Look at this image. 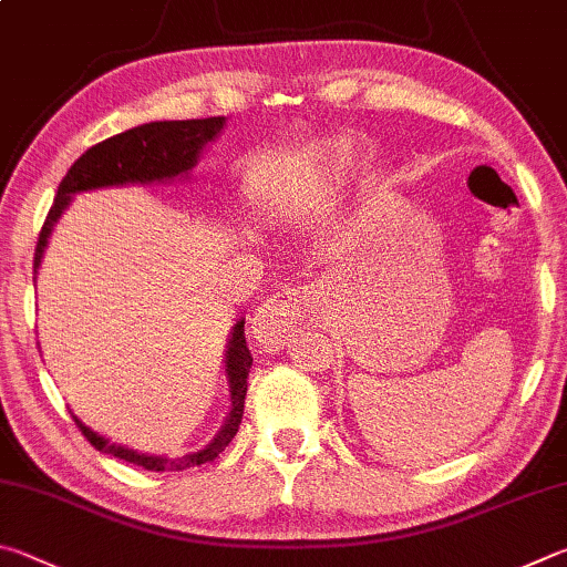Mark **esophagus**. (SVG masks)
<instances>
[{
	"label": "esophagus",
	"instance_id": "esophagus-1",
	"mask_svg": "<svg viewBox=\"0 0 567 567\" xmlns=\"http://www.w3.org/2000/svg\"><path fill=\"white\" fill-rule=\"evenodd\" d=\"M313 291L311 289H284L274 293L251 321V333L264 349H278L289 339L296 326H301L311 311Z\"/></svg>",
	"mask_w": 567,
	"mask_h": 567
}]
</instances>
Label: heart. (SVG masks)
I'll list each match as a JSON object with an SVG mask.
<instances>
[{
	"label": "heart",
	"mask_w": 567,
	"mask_h": 567,
	"mask_svg": "<svg viewBox=\"0 0 567 567\" xmlns=\"http://www.w3.org/2000/svg\"><path fill=\"white\" fill-rule=\"evenodd\" d=\"M331 162L336 168H343L346 164H349V156H346L343 148H331Z\"/></svg>",
	"instance_id": "heart-1"
}]
</instances>
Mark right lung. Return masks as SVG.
Returning a JSON list of instances; mask_svg holds the SVG:
<instances>
[{
  "label": "right lung",
  "mask_w": 567,
  "mask_h": 567,
  "mask_svg": "<svg viewBox=\"0 0 567 567\" xmlns=\"http://www.w3.org/2000/svg\"><path fill=\"white\" fill-rule=\"evenodd\" d=\"M224 116H208V118H186V122H152L128 128V132L116 134L106 142H99L92 148L76 158L69 168L66 176L59 182L54 204L42 224V231L37 238L34 248V271L39 261H42L47 238L52 234V226L59 216H62L64 206L69 204V196L76 192H89V188L102 186H118V184H148V182H164V178H174L178 174H186L188 168L196 166V154L206 142L221 132ZM251 351L246 346L244 336V321L234 326V336L228 341L226 351V373L231 381V413H228L226 425L221 433L216 435L212 445L204 451L184 455V458L168 461V458H154V455H142L136 451L122 449L104 441L86 429V425L72 415L76 429L82 431L84 439L94 445L96 451L114 455L118 461L142 465L144 471H186L194 465H204L218 458L241 425L244 415V399H246V379L248 369H251Z\"/></svg>",
  "instance_id": "1"
}]
</instances>
